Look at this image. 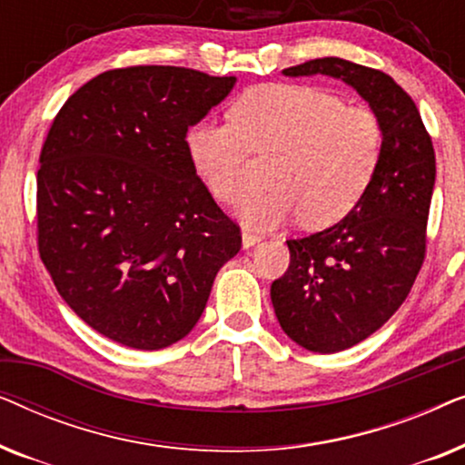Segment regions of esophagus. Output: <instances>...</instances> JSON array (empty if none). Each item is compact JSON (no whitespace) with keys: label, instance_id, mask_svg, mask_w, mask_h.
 <instances>
[{"label":"esophagus","instance_id":"34e87169","mask_svg":"<svg viewBox=\"0 0 465 465\" xmlns=\"http://www.w3.org/2000/svg\"><path fill=\"white\" fill-rule=\"evenodd\" d=\"M260 241H262V237H260V234H253L250 231H243V234H241V245H243V250H250V247L260 243Z\"/></svg>","mask_w":465,"mask_h":465}]
</instances>
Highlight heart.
Here are the masks:
<instances>
[{"label":"heart","mask_w":465,"mask_h":465,"mask_svg":"<svg viewBox=\"0 0 465 465\" xmlns=\"http://www.w3.org/2000/svg\"><path fill=\"white\" fill-rule=\"evenodd\" d=\"M231 123H199L186 133L190 163L215 201L232 205L247 193V164L277 156L275 190L247 199L239 218L275 228L301 215L313 231L339 224L371 190L383 161L385 133L377 114L347 107L323 88L262 84L231 107Z\"/></svg>","instance_id":"b5f03b06"}]
</instances>
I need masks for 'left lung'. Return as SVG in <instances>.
<instances>
[{
  "label": "left lung",
  "mask_w": 465,
  "mask_h": 465,
  "mask_svg": "<svg viewBox=\"0 0 465 465\" xmlns=\"http://www.w3.org/2000/svg\"><path fill=\"white\" fill-rule=\"evenodd\" d=\"M282 74L345 82L385 133L383 161L360 205L326 231L290 239L288 271L271 285L283 332L309 351L336 353L377 332L409 296L425 256L436 156L415 101L387 74L339 56Z\"/></svg>",
  "instance_id": "obj_1"
}]
</instances>
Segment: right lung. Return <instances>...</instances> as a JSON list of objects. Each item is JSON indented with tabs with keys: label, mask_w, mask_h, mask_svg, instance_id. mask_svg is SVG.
I'll return each instance as SVG.
<instances>
[{
	"label": "right lung",
	"mask_w": 465,
	"mask_h": 465,
	"mask_svg": "<svg viewBox=\"0 0 465 465\" xmlns=\"http://www.w3.org/2000/svg\"><path fill=\"white\" fill-rule=\"evenodd\" d=\"M234 75L139 65L80 86L37 171V245L63 301L120 345L156 351L196 326L239 226L196 175L186 133Z\"/></svg>",
	"instance_id": "right-lung-1"
}]
</instances>
